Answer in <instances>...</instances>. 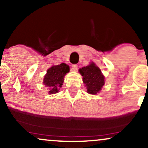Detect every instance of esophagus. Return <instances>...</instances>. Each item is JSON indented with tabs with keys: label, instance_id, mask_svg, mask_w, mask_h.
Masks as SVG:
<instances>
[{
	"label": "esophagus",
	"instance_id": "obj_1",
	"mask_svg": "<svg viewBox=\"0 0 148 148\" xmlns=\"http://www.w3.org/2000/svg\"><path fill=\"white\" fill-rule=\"evenodd\" d=\"M78 70V65L74 64V65H72V70L74 71V72H76V70Z\"/></svg>",
	"mask_w": 148,
	"mask_h": 148
}]
</instances>
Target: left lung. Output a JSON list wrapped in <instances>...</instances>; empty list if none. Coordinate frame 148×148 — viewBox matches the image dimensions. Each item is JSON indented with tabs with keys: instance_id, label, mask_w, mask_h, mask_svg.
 Returning <instances> with one entry per match:
<instances>
[{
	"instance_id": "left-lung-1",
	"label": "left lung",
	"mask_w": 148,
	"mask_h": 148,
	"mask_svg": "<svg viewBox=\"0 0 148 148\" xmlns=\"http://www.w3.org/2000/svg\"><path fill=\"white\" fill-rule=\"evenodd\" d=\"M79 72L83 76V83L85 84L88 93L96 95L100 92L105 83V78L100 69L94 63L79 69Z\"/></svg>"
}]
</instances>
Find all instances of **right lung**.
Here are the masks:
<instances>
[{
	"instance_id": "right-lung-1",
	"label": "right lung",
	"mask_w": 148,
	"mask_h": 148,
	"mask_svg": "<svg viewBox=\"0 0 148 148\" xmlns=\"http://www.w3.org/2000/svg\"><path fill=\"white\" fill-rule=\"evenodd\" d=\"M70 71V67L65 63L53 65L47 70L44 76L43 83L48 88L50 94L59 92V88L62 87L64 76Z\"/></svg>"
}]
</instances>
